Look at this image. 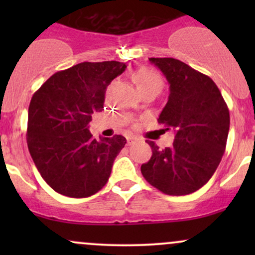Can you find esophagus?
Returning a JSON list of instances; mask_svg holds the SVG:
<instances>
[{"label":"esophagus","mask_w":255,"mask_h":255,"mask_svg":"<svg viewBox=\"0 0 255 255\" xmlns=\"http://www.w3.org/2000/svg\"><path fill=\"white\" fill-rule=\"evenodd\" d=\"M136 142H137L136 137H127V145H128V146L136 144Z\"/></svg>","instance_id":"obj_1"}]
</instances>
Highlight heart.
<instances>
[{
    "label": "heart",
    "mask_w": 255,
    "mask_h": 255,
    "mask_svg": "<svg viewBox=\"0 0 255 255\" xmlns=\"http://www.w3.org/2000/svg\"><path fill=\"white\" fill-rule=\"evenodd\" d=\"M133 80L140 93L146 91H156L159 93L164 87V79L157 69L151 67H140L133 73Z\"/></svg>",
    "instance_id": "b5f03b06"
}]
</instances>
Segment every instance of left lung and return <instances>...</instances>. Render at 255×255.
Returning <instances> with one entry per match:
<instances>
[{"instance_id":"obj_1","label":"left lung","mask_w":255,"mask_h":255,"mask_svg":"<svg viewBox=\"0 0 255 255\" xmlns=\"http://www.w3.org/2000/svg\"><path fill=\"white\" fill-rule=\"evenodd\" d=\"M148 60L170 84L158 124L174 130L175 140L165 148L147 140L152 156L141 165V174L164 194H191L212 177L221 163L229 133V109L210 77L176 58Z\"/></svg>"}]
</instances>
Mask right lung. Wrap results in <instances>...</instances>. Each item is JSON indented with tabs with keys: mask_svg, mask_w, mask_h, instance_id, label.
<instances>
[{
	"mask_svg": "<svg viewBox=\"0 0 255 255\" xmlns=\"http://www.w3.org/2000/svg\"><path fill=\"white\" fill-rule=\"evenodd\" d=\"M126 69L118 61L83 62L51 75L32 96L27 146L38 171L60 194L87 198L109 180L126 137L93 139L92 115L103 110L108 85Z\"/></svg>",
	"mask_w": 255,
	"mask_h": 255,
	"instance_id": "right-lung-1",
	"label": "right lung"
}]
</instances>
